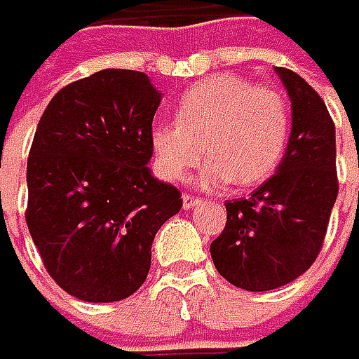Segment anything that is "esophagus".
Masks as SVG:
<instances>
[{"label":"esophagus","mask_w":359,"mask_h":359,"mask_svg":"<svg viewBox=\"0 0 359 359\" xmlns=\"http://www.w3.org/2000/svg\"><path fill=\"white\" fill-rule=\"evenodd\" d=\"M199 203V197H193V195H184V197H182V207H184V209H193V207H197Z\"/></svg>","instance_id":"esophagus-1"}]
</instances>
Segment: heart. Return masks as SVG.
Segmentation results:
<instances>
[{"label": "heart", "mask_w": 359, "mask_h": 359, "mask_svg": "<svg viewBox=\"0 0 359 359\" xmlns=\"http://www.w3.org/2000/svg\"><path fill=\"white\" fill-rule=\"evenodd\" d=\"M288 128V105L276 89L256 87L238 74H215L180 97L177 121L154 126L150 142L166 179H184L205 150L203 187H250L278 166Z\"/></svg>", "instance_id": "obj_1"}]
</instances>
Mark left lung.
Here are the masks:
<instances>
[{
    "label": "left lung",
    "mask_w": 359,
    "mask_h": 359,
    "mask_svg": "<svg viewBox=\"0 0 359 359\" xmlns=\"http://www.w3.org/2000/svg\"><path fill=\"white\" fill-rule=\"evenodd\" d=\"M290 97V136L276 175L248 199L227 201V223L211 258L227 283L262 292L299 278L315 262L337 199L335 126L323 99L276 67Z\"/></svg>",
    "instance_id": "1"
}]
</instances>
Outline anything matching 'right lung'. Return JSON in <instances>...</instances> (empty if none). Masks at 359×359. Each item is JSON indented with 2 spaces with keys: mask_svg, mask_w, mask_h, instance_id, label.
Listing matches in <instances>:
<instances>
[{
  "mask_svg": "<svg viewBox=\"0 0 359 359\" xmlns=\"http://www.w3.org/2000/svg\"><path fill=\"white\" fill-rule=\"evenodd\" d=\"M160 99L144 73L105 69L60 89L38 121L26 222L54 283L85 303L134 294L182 207L148 166Z\"/></svg>",
  "mask_w": 359,
  "mask_h": 359,
  "instance_id": "1",
  "label": "right lung"
}]
</instances>
